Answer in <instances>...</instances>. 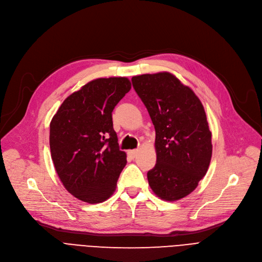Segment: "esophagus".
Listing matches in <instances>:
<instances>
[{
  "label": "esophagus",
  "mask_w": 262,
  "mask_h": 262,
  "mask_svg": "<svg viewBox=\"0 0 262 262\" xmlns=\"http://www.w3.org/2000/svg\"><path fill=\"white\" fill-rule=\"evenodd\" d=\"M127 154H128V156H129V157L135 158V157L137 156V154H138V150H137V149H132V150H128V151H127Z\"/></svg>",
  "instance_id": "1"
}]
</instances>
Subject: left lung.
Wrapping results in <instances>:
<instances>
[{
  "mask_svg": "<svg viewBox=\"0 0 262 262\" xmlns=\"http://www.w3.org/2000/svg\"><path fill=\"white\" fill-rule=\"evenodd\" d=\"M132 82L156 129L157 163L147 172L148 184L163 201L181 200L198 187L212 157L204 106L169 72L134 76Z\"/></svg>",
  "mask_w": 262,
  "mask_h": 262,
  "instance_id": "8db88e82",
  "label": "left lung"
}]
</instances>
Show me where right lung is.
Segmentation results:
<instances>
[{
  "label": "right lung",
  "mask_w": 262,
  "mask_h": 262,
  "mask_svg": "<svg viewBox=\"0 0 262 262\" xmlns=\"http://www.w3.org/2000/svg\"><path fill=\"white\" fill-rule=\"evenodd\" d=\"M126 77L94 79L71 94L50 123V150L62 185L76 199L98 204L116 190L126 165L112 112L129 92Z\"/></svg>",
  "instance_id": "1"
}]
</instances>
